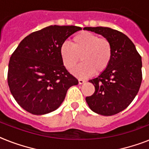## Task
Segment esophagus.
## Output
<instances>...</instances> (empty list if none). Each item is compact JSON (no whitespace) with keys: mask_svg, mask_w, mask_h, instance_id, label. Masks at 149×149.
Segmentation results:
<instances>
[{"mask_svg":"<svg viewBox=\"0 0 149 149\" xmlns=\"http://www.w3.org/2000/svg\"><path fill=\"white\" fill-rule=\"evenodd\" d=\"M84 82H86L85 80H83V79H81V78H79L78 79V83L80 84H84Z\"/></svg>","mask_w":149,"mask_h":149,"instance_id":"34e87169","label":"esophagus"}]
</instances>
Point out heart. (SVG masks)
<instances>
[{"label": "heart", "instance_id": "heart-1", "mask_svg": "<svg viewBox=\"0 0 149 149\" xmlns=\"http://www.w3.org/2000/svg\"><path fill=\"white\" fill-rule=\"evenodd\" d=\"M113 45L107 38L89 31H82L74 36L72 45L64 42L60 46L62 63L68 70H72L81 60L83 62L73 70V74L86 77L94 73L104 72L113 58Z\"/></svg>", "mask_w": 149, "mask_h": 149}]
</instances>
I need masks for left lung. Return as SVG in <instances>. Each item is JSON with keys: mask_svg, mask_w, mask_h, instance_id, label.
Returning a JSON list of instances; mask_svg holds the SVG:
<instances>
[{"mask_svg": "<svg viewBox=\"0 0 149 149\" xmlns=\"http://www.w3.org/2000/svg\"><path fill=\"white\" fill-rule=\"evenodd\" d=\"M111 42L113 58L97 77L90 80L94 85L93 95L86 101L92 111L113 116L125 110L136 97L142 80V57L127 36L109 27H84Z\"/></svg>", "mask_w": 149, "mask_h": 149, "instance_id": "obj_1", "label": "left lung"}]
</instances>
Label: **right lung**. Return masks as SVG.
<instances>
[{
  "mask_svg": "<svg viewBox=\"0 0 149 149\" xmlns=\"http://www.w3.org/2000/svg\"><path fill=\"white\" fill-rule=\"evenodd\" d=\"M81 28L49 26L33 32L19 42L10 58L7 83L17 104L34 115L58 108L70 87L78 81L68 72L60 46Z\"/></svg>",
  "mask_w": 149,
  "mask_h": 149,
  "instance_id": "right-lung-1",
  "label": "right lung"
}]
</instances>
